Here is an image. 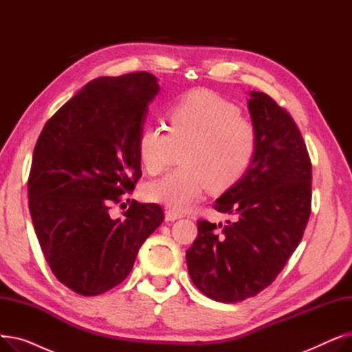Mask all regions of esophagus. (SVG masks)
<instances>
[{"label":"esophagus","mask_w":352,"mask_h":352,"mask_svg":"<svg viewBox=\"0 0 352 352\" xmlns=\"http://www.w3.org/2000/svg\"><path fill=\"white\" fill-rule=\"evenodd\" d=\"M184 215H182V212H179V211H175V210H166L165 211V221H175V219H179V218H182Z\"/></svg>","instance_id":"34e87169"}]
</instances>
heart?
Returning <instances> with one entry per match:
<instances>
[{
    "label": "heart",
    "mask_w": 352,
    "mask_h": 352,
    "mask_svg": "<svg viewBox=\"0 0 352 352\" xmlns=\"http://www.w3.org/2000/svg\"><path fill=\"white\" fill-rule=\"evenodd\" d=\"M166 129L145 125L138 135V157L148 174L165 171L181 150L175 171L150 182L145 197L175 211L188 208L207 188H227L241 178L255 151L254 126L239 108L208 89L182 96L168 111Z\"/></svg>",
    "instance_id": "obj_1"
}]
</instances>
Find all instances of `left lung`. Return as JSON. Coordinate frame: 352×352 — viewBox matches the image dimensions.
<instances>
[{
	"label": "left lung",
	"mask_w": 352,
	"mask_h": 352,
	"mask_svg": "<svg viewBox=\"0 0 352 352\" xmlns=\"http://www.w3.org/2000/svg\"><path fill=\"white\" fill-rule=\"evenodd\" d=\"M255 151L245 174L214 204L227 226L198 221L187 250L194 285L234 304L272 284L298 247L311 214V160L297 124L265 92L251 91Z\"/></svg>",
	"instance_id": "8db88e82"
}]
</instances>
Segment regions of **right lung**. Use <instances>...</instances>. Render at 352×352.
I'll return each instance as SVG.
<instances>
[{"label":"right lung","instance_id":"obj_1","mask_svg":"<svg viewBox=\"0 0 352 352\" xmlns=\"http://www.w3.org/2000/svg\"><path fill=\"white\" fill-rule=\"evenodd\" d=\"M158 91L145 71L100 77L47 121L35 144L28 178L34 230L52 274L84 297L121 284L164 221L158 204L134 199L121 219L109 217L142 175L137 142Z\"/></svg>","mask_w":352,"mask_h":352}]
</instances>
